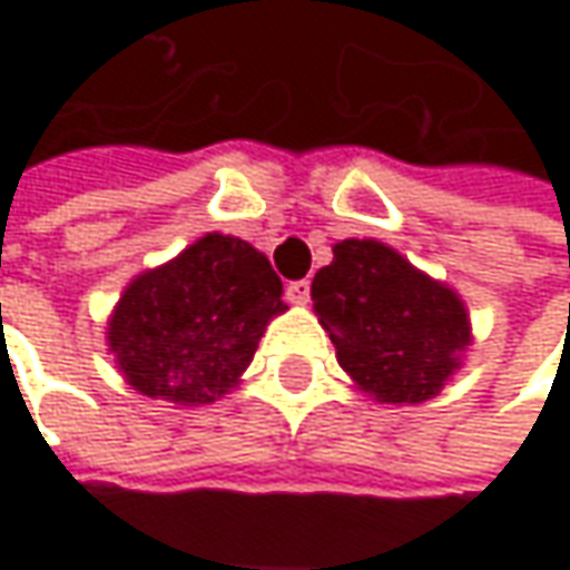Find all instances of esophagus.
<instances>
[{
	"mask_svg": "<svg viewBox=\"0 0 570 570\" xmlns=\"http://www.w3.org/2000/svg\"><path fill=\"white\" fill-rule=\"evenodd\" d=\"M285 297H288V304H295V307H304L307 301H311V282H288V288H285Z\"/></svg>",
	"mask_w": 570,
	"mask_h": 570,
	"instance_id": "esophagus-1",
	"label": "esophagus"
}]
</instances>
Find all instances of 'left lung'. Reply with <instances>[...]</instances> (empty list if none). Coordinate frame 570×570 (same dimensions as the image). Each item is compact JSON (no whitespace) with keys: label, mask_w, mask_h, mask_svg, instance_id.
Masks as SVG:
<instances>
[{"label":"left lung","mask_w":570,"mask_h":570,"mask_svg":"<svg viewBox=\"0 0 570 570\" xmlns=\"http://www.w3.org/2000/svg\"><path fill=\"white\" fill-rule=\"evenodd\" d=\"M311 297L342 371L377 403L438 396L472 342L460 295L381 240H340Z\"/></svg>","instance_id":"left-lung-1"}]
</instances>
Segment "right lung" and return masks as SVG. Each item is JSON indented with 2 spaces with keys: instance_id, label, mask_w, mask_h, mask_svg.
<instances>
[{
  "instance_id": "1",
  "label": "right lung",
  "mask_w": 570,
  "mask_h": 570,
  "mask_svg": "<svg viewBox=\"0 0 570 570\" xmlns=\"http://www.w3.org/2000/svg\"><path fill=\"white\" fill-rule=\"evenodd\" d=\"M282 311L288 304L269 259L247 240L212 230L126 285L107 342L142 396L206 405L237 386L266 323Z\"/></svg>"
}]
</instances>
